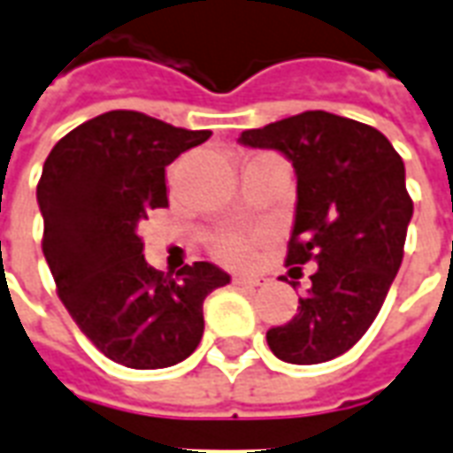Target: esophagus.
Instances as JSON below:
<instances>
[{"label":"esophagus","mask_w":453,"mask_h":453,"mask_svg":"<svg viewBox=\"0 0 453 453\" xmlns=\"http://www.w3.org/2000/svg\"><path fill=\"white\" fill-rule=\"evenodd\" d=\"M265 279L259 276H233V284L235 286H245V288H255V286H262Z\"/></svg>","instance_id":"1"}]
</instances>
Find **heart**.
I'll list each match as a JSON object with an SVG mask.
<instances>
[{
	"mask_svg": "<svg viewBox=\"0 0 453 453\" xmlns=\"http://www.w3.org/2000/svg\"><path fill=\"white\" fill-rule=\"evenodd\" d=\"M252 252H255V240L247 235H237V233L223 235L216 242V255L230 265H245L252 259Z\"/></svg>",
	"mask_w": 453,
	"mask_h": 453,
	"instance_id": "obj_1",
	"label": "heart"
}]
</instances>
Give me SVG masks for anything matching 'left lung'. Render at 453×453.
<instances>
[{
    "label": "left lung",
    "instance_id": "obj_1",
    "mask_svg": "<svg viewBox=\"0 0 453 453\" xmlns=\"http://www.w3.org/2000/svg\"><path fill=\"white\" fill-rule=\"evenodd\" d=\"M240 142L294 162L298 201L286 265H318L298 313L266 333L269 349L288 364L334 359L376 320L403 262L412 218L403 157L380 130L327 111L245 130Z\"/></svg>",
    "mask_w": 453,
    "mask_h": 453
}]
</instances>
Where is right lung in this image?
I'll return each mask as SVG.
<instances>
[{"label":"right lung","instance_id":"right-lung-1","mask_svg":"<svg viewBox=\"0 0 453 453\" xmlns=\"http://www.w3.org/2000/svg\"><path fill=\"white\" fill-rule=\"evenodd\" d=\"M211 138L140 111H109L70 130L35 188L43 255L58 296L96 349L128 369L184 361L203 334V301L230 284L211 262L162 274L138 226L167 206L165 167Z\"/></svg>","mask_w":453,"mask_h":453}]
</instances>
